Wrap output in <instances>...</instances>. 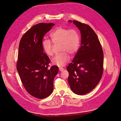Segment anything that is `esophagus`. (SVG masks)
Wrapping results in <instances>:
<instances>
[{
    "label": "esophagus",
    "mask_w": 121,
    "mask_h": 121,
    "mask_svg": "<svg viewBox=\"0 0 121 121\" xmlns=\"http://www.w3.org/2000/svg\"><path fill=\"white\" fill-rule=\"evenodd\" d=\"M59 71H60V72H62L63 70H64V69L63 68H59Z\"/></svg>",
    "instance_id": "34e87169"
}]
</instances>
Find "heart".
Returning <instances> with one entry per match:
<instances>
[{"mask_svg":"<svg viewBox=\"0 0 121 121\" xmlns=\"http://www.w3.org/2000/svg\"><path fill=\"white\" fill-rule=\"evenodd\" d=\"M50 37L54 43L61 44L60 50L63 52L53 57L52 60V64L58 67L64 66L69 60V56L66 52L73 56L78 52L80 43L79 34L74 29L60 26L50 33ZM42 47L48 55L52 56L53 55V43L50 40H43Z\"/></svg>","mask_w":121,"mask_h":121,"instance_id":"1","label":"heart"}]
</instances>
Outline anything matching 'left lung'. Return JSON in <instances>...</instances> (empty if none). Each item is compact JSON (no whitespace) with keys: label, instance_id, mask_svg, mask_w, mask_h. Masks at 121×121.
<instances>
[{"label":"left lung","instance_id":"obj_1","mask_svg":"<svg viewBox=\"0 0 121 121\" xmlns=\"http://www.w3.org/2000/svg\"><path fill=\"white\" fill-rule=\"evenodd\" d=\"M73 22L80 31L81 46L72 63L67 67L68 82L76 94L90 92L99 83L104 71V52L99 38L87 24L77 21Z\"/></svg>","mask_w":121,"mask_h":121}]
</instances>
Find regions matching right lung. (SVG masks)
<instances>
[{"label": "right lung", "instance_id": "right-lung-1", "mask_svg": "<svg viewBox=\"0 0 121 121\" xmlns=\"http://www.w3.org/2000/svg\"><path fill=\"white\" fill-rule=\"evenodd\" d=\"M55 24L40 23L29 29L19 44L17 69L27 92L34 97L43 99L48 97L53 89V80L58 67L48 68L50 59L43 53V38Z\"/></svg>", "mask_w": 121, "mask_h": 121}]
</instances>
